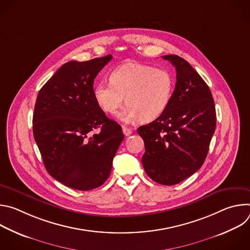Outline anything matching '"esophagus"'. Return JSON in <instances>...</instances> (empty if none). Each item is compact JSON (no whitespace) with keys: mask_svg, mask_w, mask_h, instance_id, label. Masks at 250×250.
Wrapping results in <instances>:
<instances>
[{"mask_svg":"<svg viewBox=\"0 0 250 250\" xmlns=\"http://www.w3.org/2000/svg\"><path fill=\"white\" fill-rule=\"evenodd\" d=\"M123 132H124V134L125 136H128V135H130L132 133V130L130 128L126 127V126H123Z\"/></svg>","mask_w":250,"mask_h":250,"instance_id":"34e87169","label":"esophagus"}]
</instances>
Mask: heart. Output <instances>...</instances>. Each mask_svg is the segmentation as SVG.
<instances>
[{
  "instance_id": "obj_1",
  "label": "heart",
  "mask_w": 250,
  "mask_h": 250,
  "mask_svg": "<svg viewBox=\"0 0 250 250\" xmlns=\"http://www.w3.org/2000/svg\"><path fill=\"white\" fill-rule=\"evenodd\" d=\"M174 89L175 80L168 70L126 63L112 71L110 83H97L93 94L97 104L109 114L118 112L125 97L126 106L119 119L131 124L139 119L151 122L162 116L170 104Z\"/></svg>"
}]
</instances>
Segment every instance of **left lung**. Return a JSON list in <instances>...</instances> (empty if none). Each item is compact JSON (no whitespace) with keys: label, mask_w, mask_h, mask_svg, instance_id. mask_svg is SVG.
Returning <instances> with one entry per match:
<instances>
[{"label":"left lung","mask_w":250,"mask_h":250,"mask_svg":"<svg viewBox=\"0 0 250 250\" xmlns=\"http://www.w3.org/2000/svg\"><path fill=\"white\" fill-rule=\"evenodd\" d=\"M176 68V86L162 116L137 128L146 174L161 185L180 183L203 165L216 129L215 102L197 71L182 57L165 55Z\"/></svg>","instance_id":"8db88e82"}]
</instances>
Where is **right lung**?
Returning <instances> with one entry per match:
<instances>
[{
	"mask_svg": "<svg viewBox=\"0 0 250 250\" xmlns=\"http://www.w3.org/2000/svg\"><path fill=\"white\" fill-rule=\"evenodd\" d=\"M112 58L65 63L35 102L32 128L43 164L69 188L89 191L103 185L125 138L122 126L106 118L93 94L94 79Z\"/></svg>",
	"mask_w": 250,
	"mask_h": 250,
	"instance_id": "1",
	"label": "right lung"
}]
</instances>
